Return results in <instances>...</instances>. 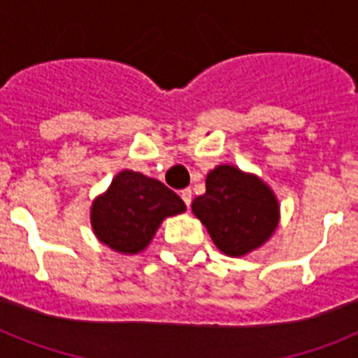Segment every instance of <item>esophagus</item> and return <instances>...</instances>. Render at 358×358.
<instances>
[{
    "label": "esophagus",
    "instance_id": "34e87169",
    "mask_svg": "<svg viewBox=\"0 0 358 358\" xmlns=\"http://www.w3.org/2000/svg\"><path fill=\"white\" fill-rule=\"evenodd\" d=\"M180 196H182V201L185 202V206L189 208V204H191V189H182V191H180Z\"/></svg>",
    "mask_w": 358,
    "mask_h": 358
}]
</instances>
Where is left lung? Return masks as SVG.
I'll list each match as a JSON object with an SVG mask.
<instances>
[{"label": "left lung", "instance_id": "8db88e82", "mask_svg": "<svg viewBox=\"0 0 358 358\" xmlns=\"http://www.w3.org/2000/svg\"><path fill=\"white\" fill-rule=\"evenodd\" d=\"M191 210L206 227L213 245L227 256H245L266 243L280 221L275 191L236 165H217L206 176V193Z\"/></svg>", "mask_w": 358, "mask_h": 358}]
</instances>
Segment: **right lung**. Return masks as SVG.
Wrapping results in <instances>:
<instances>
[{
    "label": "right lung",
    "mask_w": 358,
    "mask_h": 358,
    "mask_svg": "<svg viewBox=\"0 0 358 358\" xmlns=\"http://www.w3.org/2000/svg\"><path fill=\"white\" fill-rule=\"evenodd\" d=\"M185 212L184 201L159 180L120 171L91 204V227L100 243L119 255H139L163 219Z\"/></svg>",
    "instance_id": "add662e5"
}]
</instances>
